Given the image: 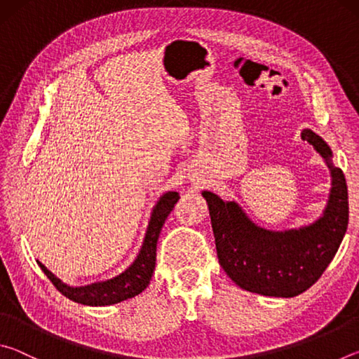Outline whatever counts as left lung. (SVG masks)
<instances>
[{"mask_svg":"<svg viewBox=\"0 0 359 359\" xmlns=\"http://www.w3.org/2000/svg\"><path fill=\"white\" fill-rule=\"evenodd\" d=\"M301 137L325 158L332 177L323 215L307 226L264 229L255 224L238 203L203 191L218 263L231 280L252 293L276 297L304 293L323 274L347 231L348 191L342 169L332 165L330 145L312 130H302Z\"/></svg>","mask_w":359,"mask_h":359,"instance_id":"left-lung-1","label":"left lung"}]
</instances>
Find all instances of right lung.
I'll return each mask as SVG.
<instances>
[{"instance_id": "obj_1", "label": "right lung", "mask_w": 359, "mask_h": 359, "mask_svg": "<svg viewBox=\"0 0 359 359\" xmlns=\"http://www.w3.org/2000/svg\"><path fill=\"white\" fill-rule=\"evenodd\" d=\"M177 201V191H168L158 199L154 212H151L141 252H139L137 258L133 261L128 269L121 272L117 277L109 278V280L104 282L85 285V287H69V285L63 283L60 278L53 276L39 261L38 264L44 271L48 280L55 285L60 293L71 301L83 304V306H111V304H117L130 299V297H135L149 287L151 274H154L155 269L156 242L158 238H160V231L168 215L174 209V204Z\"/></svg>"}]
</instances>
